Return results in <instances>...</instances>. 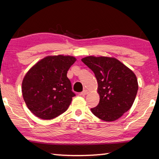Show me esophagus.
Instances as JSON below:
<instances>
[{"label": "esophagus", "instance_id": "esophagus-1", "mask_svg": "<svg viewBox=\"0 0 159 159\" xmlns=\"http://www.w3.org/2000/svg\"><path fill=\"white\" fill-rule=\"evenodd\" d=\"M88 93V90H84L82 93H80V95H87Z\"/></svg>", "mask_w": 159, "mask_h": 159}]
</instances>
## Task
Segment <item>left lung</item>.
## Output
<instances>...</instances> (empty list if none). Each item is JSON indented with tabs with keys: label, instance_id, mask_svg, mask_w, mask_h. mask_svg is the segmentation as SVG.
Masks as SVG:
<instances>
[{
	"label": "left lung",
	"instance_id": "obj_1",
	"mask_svg": "<svg viewBox=\"0 0 159 159\" xmlns=\"http://www.w3.org/2000/svg\"><path fill=\"white\" fill-rule=\"evenodd\" d=\"M81 61L94 72L98 83L99 102L91 111L104 121L121 117L131 108L138 93L135 74L114 57L88 56Z\"/></svg>",
	"mask_w": 159,
	"mask_h": 159
}]
</instances>
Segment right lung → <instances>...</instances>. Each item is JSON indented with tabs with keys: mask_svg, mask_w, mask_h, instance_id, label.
<instances>
[{
	"mask_svg": "<svg viewBox=\"0 0 159 159\" xmlns=\"http://www.w3.org/2000/svg\"><path fill=\"white\" fill-rule=\"evenodd\" d=\"M76 60L72 56H48L26 74L21 84L23 98L37 117L52 119L69 108L76 95L66 74Z\"/></svg>",
	"mask_w": 159,
	"mask_h": 159,
	"instance_id": "right-lung-1",
	"label": "right lung"
}]
</instances>
